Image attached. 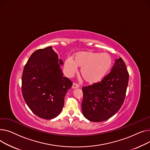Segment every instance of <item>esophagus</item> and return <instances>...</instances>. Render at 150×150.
<instances>
[{"label": "esophagus", "instance_id": "34e87169", "mask_svg": "<svg viewBox=\"0 0 150 150\" xmlns=\"http://www.w3.org/2000/svg\"><path fill=\"white\" fill-rule=\"evenodd\" d=\"M79 87H80V85L76 83H73L72 85V88H79Z\"/></svg>", "mask_w": 150, "mask_h": 150}]
</instances>
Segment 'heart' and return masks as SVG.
<instances>
[{"label":"heart","instance_id":"1","mask_svg":"<svg viewBox=\"0 0 150 150\" xmlns=\"http://www.w3.org/2000/svg\"><path fill=\"white\" fill-rule=\"evenodd\" d=\"M112 64L111 56L107 53L95 52H80L74 60L68 58L64 63V69L68 76H73L81 67V74L83 80L88 83L99 82L110 69Z\"/></svg>","mask_w":150,"mask_h":150}]
</instances>
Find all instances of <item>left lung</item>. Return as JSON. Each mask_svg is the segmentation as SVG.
Wrapping results in <instances>:
<instances>
[{
    "label": "left lung",
    "instance_id": "8db88e82",
    "mask_svg": "<svg viewBox=\"0 0 150 150\" xmlns=\"http://www.w3.org/2000/svg\"><path fill=\"white\" fill-rule=\"evenodd\" d=\"M128 80L126 65L120 57L101 81L83 86L82 110L84 117L90 121L100 122L114 116L124 103Z\"/></svg>",
    "mask_w": 150,
    "mask_h": 150
}]
</instances>
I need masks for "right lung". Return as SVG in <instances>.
Segmentation results:
<instances>
[{
  "mask_svg": "<svg viewBox=\"0 0 150 150\" xmlns=\"http://www.w3.org/2000/svg\"><path fill=\"white\" fill-rule=\"evenodd\" d=\"M64 64L52 47L34 51L24 67L22 93L28 107L38 117L52 119L60 113L73 83L63 76Z\"/></svg>",
  "mask_w": 150,
  "mask_h": 150,
  "instance_id": "add662e5",
  "label": "right lung"
}]
</instances>
